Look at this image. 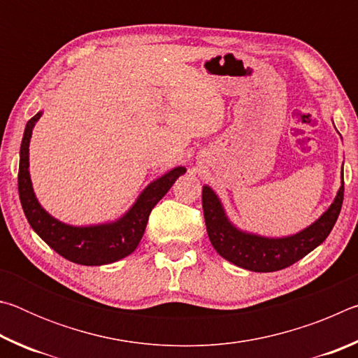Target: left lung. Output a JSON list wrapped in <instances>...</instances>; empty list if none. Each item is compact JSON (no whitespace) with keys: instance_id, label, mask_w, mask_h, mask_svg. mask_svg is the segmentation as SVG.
I'll list each match as a JSON object with an SVG mask.
<instances>
[{"instance_id":"obj_1","label":"left lung","mask_w":358,"mask_h":358,"mask_svg":"<svg viewBox=\"0 0 358 358\" xmlns=\"http://www.w3.org/2000/svg\"><path fill=\"white\" fill-rule=\"evenodd\" d=\"M343 197L344 178L335 201L317 221L301 232L282 238L260 237L235 227L229 221L220 197L207 185L202 189V207L205 226L216 252L241 268L266 273L290 266L322 243L338 220Z\"/></svg>"}]
</instances>
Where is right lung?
Listing matches in <instances>:
<instances>
[{
  "label": "right lung",
  "mask_w": 358,
  "mask_h": 358,
  "mask_svg": "<svg viewBox=\"0 0 358 358\" xmlns=\"http://www.w3.org/2000/svg\"><path fill=\"white\" fill-rule=\"evenodd\" d=\"M41 115L42 112H38L28 121L20 145L19 196L29 226L53 251L74 264L106 265L129 256L141 243L151 210L166 196L175 180L186 172V169L175 167L171 172L151 181L137 197L134 205L117 221L85 227L69 226L48 215L41 207L33 191L28 171L29 138Z\"/></svg>",
  "instance_id": "obj_1"
}]
</instances>
